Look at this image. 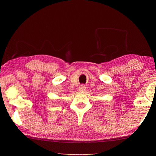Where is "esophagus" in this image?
<instances>
[{"instance_id":"esophagus-1","label":"esophagus","mask_w":156,"mask_h":156,"mask_svg":"<svg viewBox=\"0 0 156 156\" xmlns=\"http://www.w3.org/2000/svg\"><path fill=\"white\" fill-rule=\"evenodd\" d=\"M78 90L80 91H81V92H83V91H84L86 90V87H85V86L83 85V84H82V85H80V87H79Z\"/></svg>"}]
</instances>
